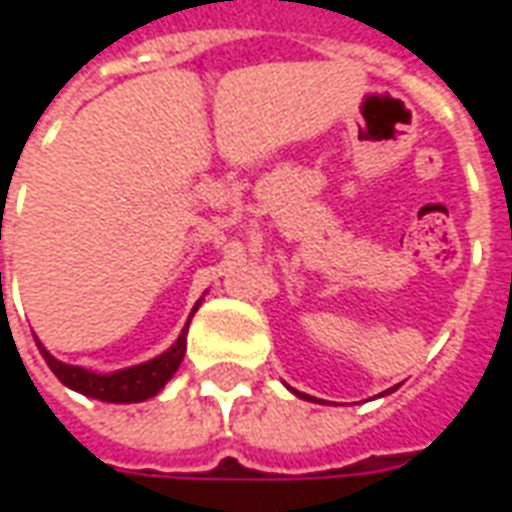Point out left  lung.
Listing matches in <instances>:
<instances>
[{
    "label": "left lung",
    "mask_w": 512,
    "mask_h": 512,
    "mask_svg": "<svg viewBox=\"0 0 512 512\" xmlns=\"http://www.w3.org/2000/svg\"><path fill=\"white\" fill-rule=\"evenodd\" d=\"M304 397H307V395H304ZM307 400H310V397H307Z\"/></svg>",
    "instance_id": "left-lung-1"
}]
</instances>
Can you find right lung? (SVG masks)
<instances>
[{
  "label": "right lung",
  "mask_w": 512,
  "mask_h": 512,
  "mask_svg": "<svg viewBox=\"0 0 512 512\" xmlns=\"http://www.w3.org/2000/svg\"><path fill=\"white\" fill-rule=\"evenodd\" d=\"M38 348L43 359H46V365L51 367V373L60 378L65 386L76 389V392L95 397V400H106V403H139V400L158 395L161 386L175 376V370H178L180 362H183V354H186V329H183L178 343L172 345L167 354L156 356V359H150L145 365L112 373V376H101V373H90V370H82V367L62 365L40 343Z\"/></svg>",
  "instance_id": "right-lung-1"
}]
</instances>
